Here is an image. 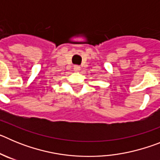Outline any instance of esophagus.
Segmentation results:
<instances>
[{"instance_id": "obj_1", "label": "esophagus", "mask_w": 160, "mask_h": 160, "mask_svg": "<svg viewBox=\"0 0 160 160\" xmlns=\"http://www.w3.org/2000/svg\"><path fill=\"white\" fill-rule=\"evenodd\" d=\"M80 69H81V67H80L79 66H77V65L73 66V70H74L75 72H78L79 70H80Z\"/></svg>"}]
</instances>
